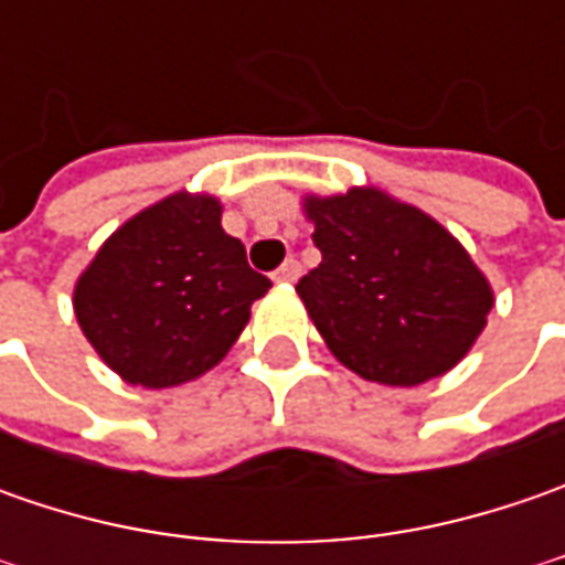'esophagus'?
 <instances>
[{"label":"esophagus","instance_id":"1","mask_svg":"<svg viewBox=\"0 0 565 565\" xmlns=\"http://www.w3.org/2000/svg\"><path fill=\"white\" fill-rule=\"evenodd\" d=\"M298 273H301L298 260H286L279 270L273 273V279H276V282H295V279H298Z\"/></svg>","mask_w":565,"mask_h":565}]
</instances>
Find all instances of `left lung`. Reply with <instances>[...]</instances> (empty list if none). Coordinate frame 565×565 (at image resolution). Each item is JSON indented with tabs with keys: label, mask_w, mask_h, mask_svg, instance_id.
<instances>
[{
	"label": "left lung",
	"mask_w": 565,
	"mask_h": 565,
	"mask_svg": "<svg viewBox=\"0 0 565 565\" xmlns=\"http://www.w3.org/2000/svg\"><path fill=\"white\" fill-rule=\"evenodd\" d=\"M305 213L320 264L295 292L349 371L386 386H418L466 359L493 292L434 216L380 188L311 194Z\"/></svg>",
	"instance_id": "8db88e82"
}]
</instances>
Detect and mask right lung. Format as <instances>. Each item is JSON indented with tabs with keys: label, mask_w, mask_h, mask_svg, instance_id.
I'll use <instances>...</instances> for the list:
<instances>
[{
	"label": "right lung",
	"mask_w": 565,
	"mask_h": 565,
	"mask_svg": "<svg viewBox=\"0 0 565 565\" xmlns=\"http://www.w3.org/2000/svg\"><path fill=\"white\" fill-rule=\"evenodd\" d=\"M220 216L210 194H169L116 228L81 273L77 323L125 383L163 390L206 374L270 289Z\"/></svg>",
	"instance_id": "obj_1"
}]
</instances>
